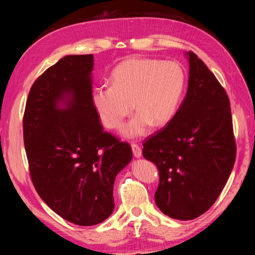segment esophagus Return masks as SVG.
<instances>
[{"instance_id": "34e87169", "label": "esophagus", "mask_w": 255, "mask_h": 255, "mask_svg": "<svg viewBox=\"0 0 255 255\" xmlns=\"http://www.w3.org/2000/svg\"><path fill=\"white\" fill-rule=\"evenodd\" d=\"M131 149H132V153L136 158H140V156H141L142 154L141 148H140L137 143H131Z\"/></svg>"}]
</instances>
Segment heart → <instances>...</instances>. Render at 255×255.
Segmentation results:
<instances>
[{"label":"heart","instance_id":"heart-1","mask_svg":"<svg viewBox=\"0 0 255 255\" xmlns=\"http://www.w3.org/2000/svg\"><path fill=\"white\" fill-rule=\"evenodd\" d=\"M111 78L112 85L94 88L92 103L111 129L121 127L133 108L138 111L123 129L129 138L147 133L151 124L162 126L169 122L185 85V72L180 63L158 59H129L115 68Z\"/></svg>","mask_w":255,"mask_h":255}]
</instances>
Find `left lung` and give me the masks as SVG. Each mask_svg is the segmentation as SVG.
Here are the masks:
<instances>
[{
	"instance_id": "left-lung-1",
	"label": "left lung",
	"mask_w": 255,
	"mask_h": 255,
	"mask_svg": "<svg viewBox=\"0 0 255 255\" xmlns=\"http://www.w3.org/2000/svg\"><path fill=\"white\" fill-rule=\"evenodd\" d=\"M185 99L164 128L143 141L159 170L154 194L162 213L192 220L217 200L234 169L236 140L229 97L207 66L189 51Z\"/></svg>"
}]
</instances>
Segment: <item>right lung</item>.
Segmentation results:
<instances>
[{
    "mask_svg": "<svg viewBox=\"0 0 255 255\" xmlns=\"http://www.w3.org/2000/svg\"><path fill=\"white\" fill-rule=\"evenodd\" d=\"M93 67V55H71L48 68L31 86L23 118L38 195L79 226L110 217L115 177L132 159L129 143L103 130L92 103Z\"/></svg>",
    "mask_w": 255,
    "mask_h": 255,
    "instance_id": "obj_1",
    "label": "right lung"
}]
</instances>
